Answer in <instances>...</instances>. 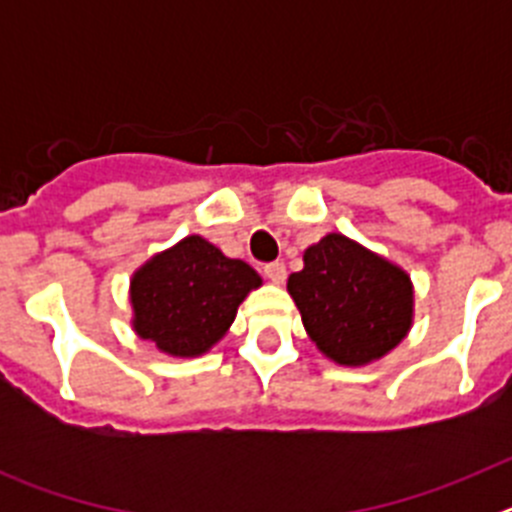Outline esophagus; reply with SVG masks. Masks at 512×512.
Returning <instances> with one entry per match:
<instances>
[{
	"label": "esophagus",
	"instance_id": "1",
	"mask_svg": "<svg viewBox=\"0 0 512 512\" xmlns=\"http://www.w3.org/2000/svg\"><path fill=\"white\" fill-rule=\"evenodd\" d=\"M264 274L274 284H282L284 279H287V269H284V264H279V261H271V264H264Z\"/></svg>",
	"mask_w": 512,
	"mask_h": 512
}]
</instances>
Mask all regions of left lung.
Instances as JSON below:
<instances>
[{
  "mask_svg": "<svg viewBox=\"0 0 512 512\" xmlns=\"http://www.w3.org/2000/svg\"><path fill=\"white\" fill-rule=\"evenodd\" d=\"M287 289L312 341L338 364L379 359L413 323L408 274L341 233L307 248L305 269L289 277Z\"/></svg>",
  "mask_w": 512,
  "mask_h": 512,
  "instance_id": "obj_1",
  "label": "left lung"
}]
</instances>
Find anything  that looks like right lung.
<instances>
[{"mask_svg": "<svg viewBox=\"0 0 512 512\" xmlns=\"http://www.w3.org/2000/svg\"><path fill=\"white\" fill-rule=\"evenodd\" d=\"M261 277L200 235L158 253L130 282L133 328L171 356H200L225 336Z\"/></svg>", "mask_w": 512, "mask_h": 512, "instance_id": "add662e5", "label": "right lung"}]
</instances>
